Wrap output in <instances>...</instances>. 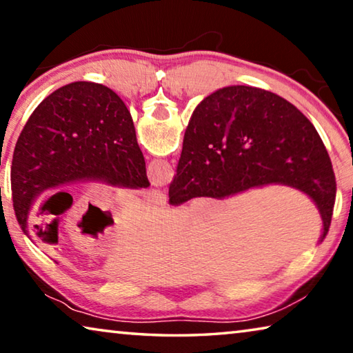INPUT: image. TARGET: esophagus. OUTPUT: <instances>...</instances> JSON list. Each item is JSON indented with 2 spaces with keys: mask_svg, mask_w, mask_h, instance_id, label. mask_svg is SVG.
Instances as JSON below:
<instances>
[{
  "mask_svg": "<svg viewBox=\"0 0 353 353\" xmlns=\"http://www.w3.org/2000/svg\"><path fill=\"white\" fill-rule=\"evenodd\" d=\"M148 202H151L152 205L163 207L166 205V201H168V196H166L165 190H151L146 193Z\"/></svg>",
  "mask_w": 353,
  "mask_h": 353,
  "instance_id": "esophagus-1",
  "label": "esophagus"
}]
</instances>
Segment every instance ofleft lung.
Segmentation results:
<instances>
[{
    "label": "left lung",
    "instance_id": "obj_1",
    "mask_svg": "<svg viewBox=\"0 0 353 353\" xmlns=\"http://www.w3.org/2000/svg\"><path fill=\"white\" fill-rule=\"evenodd\" d=\"M88 181L149 187L126 104L109 87L79 81L41 101L17 140L10 183L23 232L28 234L29 212L41 193Z\"/></svg>",
    "mask_w": 353,
    "mask_h": 353
}]
</instances>
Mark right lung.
Instances as JSON below:
<instances>
[{
	"label": "right lung",
	"instance_id": "1",
	"mask_svg": "<svg viewBox=\"0 0 353 353\" xmlns=\"http://www.w3.org/2000/svg\"><path fill=\"white\" fill-rule=\"evenodd\" d=\"M272 183L296 188L314 202L324 240L336 181L310 119L279 94L256 87L230 85L208 94L185 130L170 204L224 199Z\"/></svg>",
	"mask_w": 353,
	"mask_h": 353
}]
</instances>
